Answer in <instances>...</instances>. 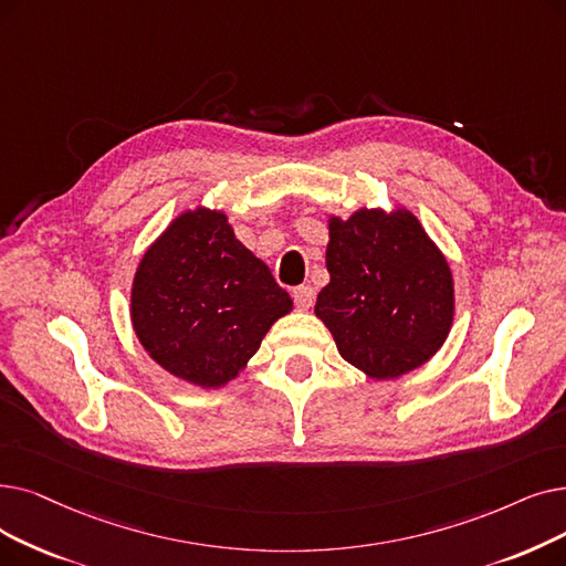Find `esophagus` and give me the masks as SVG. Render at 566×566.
<instances>
[{
  "label": "esophagus",
  "instance_id": "obj_1",
  "mask_svg": "<svg viewBox=\"0 0 566 566\" xmlns=\"http://www.w3.org/2000/svg\"><path fill=\"white\" fill-rule=\"evenodd\" d=\"M293 301H296L298 310H310L314 305V289L303 284L293 289Z\"/></svg>",
  "mask_w": 566,
  "mask_h": 566
}]
</instances>
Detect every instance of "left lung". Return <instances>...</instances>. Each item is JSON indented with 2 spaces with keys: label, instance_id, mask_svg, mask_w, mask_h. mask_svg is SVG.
I'll return each mask as SVG.
<instances>
[{
  "label": "left lung",
  "instance_id": "8db88e82",
  "mask_svg": "<svg viewBox=\"0 0 566 566\" xmlns=\"http://www.w3.org/2000/svg\"><path fill=\"white\" fill-rule=\"evenodd\" d=\"M328 229L331 282L314 312L342 358L375 379L423 365L449 335L453 277L419 219L363 208Z\"/></svg>",
  "mask_w": 566,
  "mask_h": 566
}]
</instances>
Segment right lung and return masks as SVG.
Wrapping results in <instances>:
<instances>
[{
	"mask_svg": "<svg viewBox=\"0 0 566 566\" xmlns=\"http://www.w3.org/2000/svg\"><path fill=\"white\" fill-rule=\"evenodd\" d=\"M293 307L224 212L180 214L145 252L132 289L134 331L164 370L217 388L238 377Z\"/></svg>",
	"mask_w": 566,
	"mask_h": 566,
	"instance_id": "obj_1",
	"label": "right lung"
}]
</instances>
